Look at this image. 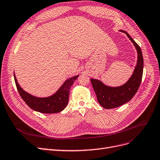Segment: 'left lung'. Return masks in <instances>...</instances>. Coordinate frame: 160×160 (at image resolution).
<instances>
[{
	"label": "left lung",
	"mask_w": 160,
	"mask_h": 160,
	"mask_svg": "<svg viewBox=\"0 0 160 160\" xmlns=\"http://www.w3.org/2000/svg\"><path fill=\"white\" fill-rule=\"evenodd\" d=\"M128 38L131 40L138 52V61L133 74L127 83L119 87H109L102 82L96 79H90L93 88L96 94L98 103L105 109H113L129 102L140 87L143 74L144 60L140 46L125 31Z\"/></svg>",
	"instance_id": "obj_1"
}]
</instances>
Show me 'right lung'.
Wrapping results in <instances>:
<instances>
[{
	"label": "right lung",
	"instance_id": "1",
	"mask_svg": "<svg viewBox=\"0 0 160 160\" xmlns=\"http://www.w3.org/2000/svg\"><path fill=\"white\" fill-rule=\"evenodd\" d=\"M14 80L20 96L29 108L42 113H56L62 111L68 104L71 86L78 76L72 77L64 82L54 95L48 98H37L23 90L18 84L15 74Z\"/></svg>",
	"mask_w": 160,
	"mask_h": 160
}]
</instances>
